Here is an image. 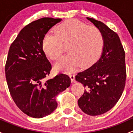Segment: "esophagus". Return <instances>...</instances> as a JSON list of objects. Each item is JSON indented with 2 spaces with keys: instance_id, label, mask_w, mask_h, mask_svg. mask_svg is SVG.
Returning a JSON list of instances; mask_svg holds the SVG:
<instances>
[{
  "instance_id": "34e87169",
  "label": "esophagus",
  "mask_w": 133,
  "mask_h": 133,
  "mask_svg": "<svg viewBox=\"0 0 133 133\" xmlns=\"http://www.w3.org/2000/svg\"><path fill=\"white\" fill-rule=\"evenodd\" d=\"M69 77H70L71 81L72 82L75 81V75L74 74H73V73H71V74L69 75Z\"/></svg>"
}]
</instances>
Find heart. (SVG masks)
Returning a JSON list of instances; mask_svg holds the SVG:
<instances>
[{"instance_id":"heart-1","label":"heart","mask_w":133,"mask_h":133,"mask_svg":"<svg viewBox=\"0 0 133 133\" xmlns=\"http://www.w3.org/2000/svg\"><path fill=\"white\" fill-rule=\"evenodd\" d=\"M55 34L48 33L42 41L44 51L53 60L60 58L67 45L69 52L56 63V69L71 72L81 65L88 68L101 56L104 47V38L101 31L89 27L75 19H70L58 25Z\"/></svg>"}]
</instances>
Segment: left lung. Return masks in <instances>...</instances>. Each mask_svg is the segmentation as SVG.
<instances>
[{
    "label": "left lung",
    "instance_id": "8db88e82",
    "mask_svg": "<svg viewBox=\"0 0 133 133\" xmlns=\"http://www.w3.org/2000/svg\"><path fill=\"white\" fill-rule=\"evenodd\" d=\"M87 19L102 31L104 47L99 60L75 76L86 88L78 104L84 113L97 116L113 108L122 95L126 80L125 51L115 32L100 21Z\"/></svg>",
    "mask_w": 133,
    "mask_h": 133
}]
</instances>
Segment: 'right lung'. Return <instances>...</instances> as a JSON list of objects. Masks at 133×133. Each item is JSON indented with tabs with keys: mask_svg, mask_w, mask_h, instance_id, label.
<instances>
[{
	"mask_svg": "<svg viewBox=\"0 0 133 133\" xmlns=\"http://www.w3.org/2000/svg\"><path fill=\"white\" fill-rule=\"evenodd\" d=\"M61 18L44 17L25 26L11 45L5 66L11 96L18 108L41 118L57 108L55 97L69 88L71 79L59 74L47 80L51 65L42 49L45 34Z\"/></svg>",
	"mask_w": 133,
	"mask_h": 133,
	"instance_id": "obj_1",
	"label": "right lung"
}]
</instances>
